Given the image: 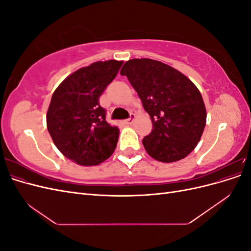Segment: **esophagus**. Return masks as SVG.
<instances>
[{
    "label": "esophagus",
    "instance_id": "esophagus-1",
    "mask_svg": "<svg viewBox=\"0 0 251 251\" xmlns=\"http://www.w3.org/2000/svg\"><path fill=\"white\" fill-rule=\"evenodd\" d=\"M134 120H135V115L134 114H131V117L126 119L125 123H126V125H132L134 123Z\"/></svg>",
    "mask_w": 251,
    "mask_h": 251
}]
</instances>
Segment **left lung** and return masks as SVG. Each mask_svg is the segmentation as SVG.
Masks as SVG:
<instances>
[{"mask_svg": "<svg viewBox=\"0 0 251 251\" xmlns=\"http://www.w3.org/2000/svg\"><path fill=\"white\" fill-rule=\"evenodd\" d=\"M120 74L131 82L153 124L142 140L147 153L165 163L191 154L206 125V109L195 83L175 68L150 58L127 60Z\"/></svg>", "mask_w": 251, "mask_h": 251, "instance_id": "left-lung-1", "label": "left lung"}]
</instances>
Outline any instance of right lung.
<instances>
[{
    "mask_svg": "<svg viewBox=\"0 0 251 251\" xmlns=\"http://www.w3.org/2000/svg\"><path fill=\"white\" fill-rule=\"evenodd\" d=\"M123 60L82 67L55 89L47 112V128L65 157L83 166L98 165L114 153L119 128L105 120L100 96L116 77Z\"/></svg>",
    "mask_w": 251,
    "mask_h": 251,
    "instance_id": "1",
    "label": "right lung"
}]
</instances>
